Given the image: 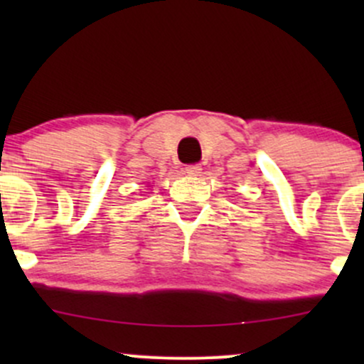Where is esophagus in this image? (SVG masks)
<instances>
[{
	"instance_id": "1",
	"label": "esophagus",
	"mask_w": 364,
	"mask_h": 364,
	"mask_svg": "<svg viewBox=\"0 0 364 364\" xmlns=\"http://www.w3.org/2000/svg\"><path fill=\"white\" fill-rule=\"evenodd\" d=\"M185 171L188 174H190V176H198V174L202 173V166H200V164H190V166H186Z\"/></svg>"
}]
</instances>
